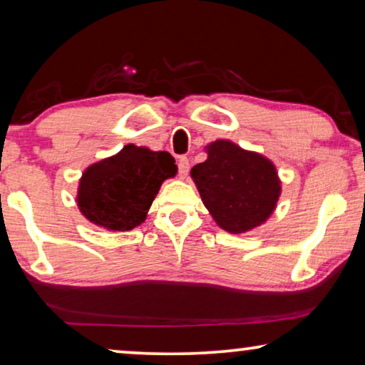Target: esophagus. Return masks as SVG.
Returning <instances> with one entry per match:
<instances>
[{"label":"esophagus","instance_id":"34e87169","mask_svg":"<svg viewBox=\"0 0 365 365\" xmlns=\"http://www.w3.org/2000/svg\"><path fill=\"white\" fill-rule=\"evenodd\" d=\"M178 170H179V176H181L182 179L187 176V173H189V160H187L186 156L179 158V161H178Z\"/></svg>","mask_w":365,"mask_h":365}]
</instances>
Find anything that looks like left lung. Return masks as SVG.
Listing matches in <instances>:
<instances>
[{
    "instance_id": "left-lung-1",
    "label": "left lung",
    "mask_w": 365,
    "mask_h": 365,
    "mask_svg": "<svg viewBox=\"0 0 365 365\" xmlns=\"http://www.w3.org/2000/svg\"><path fill=\"white\" fill-rule=\"evenodd\" d=\"M207 160L191 170L202 202L220 229L244 234L273 214L282 182L268 158L229 140L205 146Z\"/></svg>"
}]
</instances>
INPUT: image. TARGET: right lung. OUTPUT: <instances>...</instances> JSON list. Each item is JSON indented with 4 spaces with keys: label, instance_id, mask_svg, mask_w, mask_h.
<instances>
[{
    "label": "right lung",
    "instance_id": "right-lung-1",
    "mask_svg": "<svg viewBox=\"0 0 365 365\" xmlns=\"http://www.w3.org/2000/svg\"><path fill=\"white\" fill-rule=\"evenodd\" d=\"M168 151L126 145L117 155L93 163L78 181L77 205L83 217L107 230L143 224L161 184L176 176Z\"/></svg>",
    "mask_w": 365,
    "mask_h": 365
}]
</instances>
